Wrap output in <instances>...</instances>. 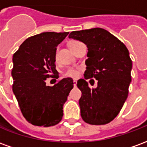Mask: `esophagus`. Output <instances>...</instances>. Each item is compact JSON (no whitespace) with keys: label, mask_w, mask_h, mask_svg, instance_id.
I'll list each match as a JSON object with an SVG mask.
<instances>
[{"label":"esophagus","mask_w":147,"mask_h":147,"mask_svg":"<svg viewBox=\"0 0 147 147\" xmlns=\"http://www.w3.org/2000/svg\"><path fill=\"white\" fill-rule=\"evenodd\" d=\"M76 84H77V81H76V80H74V81H73L74 86H76Z\"/></svg>","instance_id":"1"}]
</instances>
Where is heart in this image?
Masks as SVG:
<instances>
[{
	"instance_id": "obj_1",
	"label": "heart",
	"mask_w": 147,
	"mask_h": 147,
	"mask_svg": "<svg viewBox=\"0 0 147 147\" xmlns=\"http://www.w3.org/2000/svg\"><path fill=\"white\" fill-rule=\"evenodd\" d=\"M81 42H79V41H71V42H69V47L72 51H74L76 47ZM79 75H80L79 70L76 69V68H73V67H68L64 73V76L65 77H69V78H73V79L77 78L79 76Z\"/></svg>"
}]
</instances>
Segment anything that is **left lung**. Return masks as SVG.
<instances>
[{
	"label": "left lung",
	"mask_w": 147,
	"mask_h": 147,
	"mask_svg": "<svg viewBox=\"0 0 147 147\" xmlns=\"http://www.w3.org/2000/svg\"><path fill=\"white\" fill-rule=\"evenodd\" d=\"M68 38L86 44L88 59L84 78L98 80L97 88H90L83 79L77 82L82 92L79 101L82 119L93 125L109 123L120 113L128 95L132 67L129 52L117 37L99 27L72 31Z\"/></svg>",
	"instance_id": "obj_1"
}]
</instances>
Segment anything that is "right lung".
I'll use <instances>...</instances> for the list:
<instances>
[{
    "label": "right lung",
    "instance_id": "1",
    "mask_svg": "<svg viewBox=\"0 0 147 147\" xmlns=\"http://www.w3.org/2000/svg\"><path fill=\"white\" fill-rule=\"evenodd\" d=\"M68 32H43L24 41L13 55L12 90L21 113L31 124L50 127L63 117V105L73 88L71 78L46 85L48 78L58 79L56 69L57 46Z\"/></svg>",
    "mask_w": 147,
    "mask_h": 147
}]
</instances>
